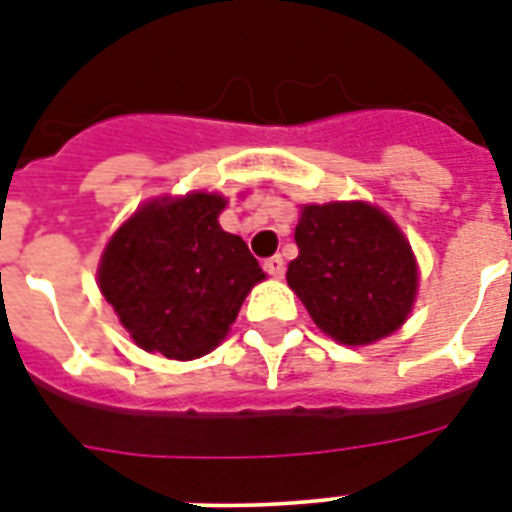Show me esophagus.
<instances>
[{
    "label": "esophagus",
    "instance_id": "1",
    "mask_svg": "<svg viewBox=\"0 0 512 512\" xmlns=\"http://www.w3.org/2000/svg\"><path fill=\"white\" fill-rule=\"evenodd\" d=\"M263 268L271 273V276H276V279H279L281 273H284V260H281V255H273V257H268V260H265Z\"/></svg>",
    "mask_w": 512,
    "mask_h": 512
}]
</instances>
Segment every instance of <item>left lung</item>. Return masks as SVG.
<instances>
[{
	"label": "left lung",
	"instance_id": "left-lung-1",
	"mask_svg": "<svg viewBox=\"0 0 512 512\" xmlns=\"http://www.w3.org/2000/svg\"><path fill=\"white\" fill-rule=\"evenodd\" d=\"M295 241L300 255L289 263L287 281L321 332L342 345H366L404 324L417 265L385 212L364 201L311 204Z\"/></svg>",
	"mask_w": 512,
	"mask_h": 512
}]
</instances>
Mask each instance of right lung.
Returning <instances> with one entry per match:
<instances>
[{
  "label": "right lung",
  "mask_w": 512,
  "mask_h": 512,
  "mask_svg": "<svg viewBox=\"0 0 512 512\" xmlns=\"http://www.w3.org/2000/svg\"><path fill=\"white\" fill-rule=\"evenodd\" d=\"M223 207L215 193L151 201L108 241L100 292L140 348L177 361L204 356L265 279L241 236L217 223Z\"/></svg>",
  "instance_id": "1"
}]
</instances>
